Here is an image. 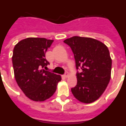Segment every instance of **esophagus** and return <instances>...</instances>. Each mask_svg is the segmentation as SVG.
Masks as SVG:
<instances>
[{"mask_svg": "<svg viewBox=\"0 0 126 126\" xmlns=\"http://www.w3.org/2000/svg\"><path fill=\"white\" fill-rule=\"evenodd\" d=\"M68 76H69V74H68V72H66L65 74H64V76H64V77H65V78H68Z\"/></svg>", "mask_w": 126, "mask_h": 126, "instance_id": "obj_1", "label": "esophagus"}]
</instances>
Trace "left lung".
I'll return each instance as SVG.
<instances>
[{"mask_svg":"<svg viewBox=\"0 0 126 126\" xmlns=\"http://www.w3.org/2000/svg\"><path fill=\"white\" fill-rule=\"evenodd\" d=\"M74 54L77 85L71 89L80 102L89 104L102 95L110 81L112 60L107 46L92 38L73 36L64 40Z\"/></svg>","mask_w":126,"mask_h":126,"instance_id":"1","label":"left lung"}]
</instances>
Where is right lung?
Instances as JSON below:
<instances>
[{"label":"right lung","instance_id":"add662e5","mask_svg":"<svg viewBox=\"0 0 126 126\" xmlns=\"http://www.w3.org/2000/svg\"><path fill=\"white\" fill-rule=\"evenodd\" d=\"M54 42L44 38H27L16 43L12 56L15 80L26 97L42 102L53 95L60 75L46 71L43 68L49 64L45 52Z\"/></svg>","mask_w":126,"mask_h":126}]
</instances>
